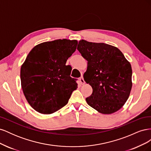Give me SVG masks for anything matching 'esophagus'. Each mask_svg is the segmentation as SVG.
I'll return each mask as SVG.
<instances>
[{"label": "esophagus", "mask_w": 151, "mask_h": 151, "mask_svg": "<svg viewBox=\"0 0 151 151\" xmlns=\"http://www.w3.org/2000/svg\"><path fill=\"white\" fill-rule=\"evenodd\" d=\"M79 81H80V82H81V84H85V81H84V78H83V76H82L81 77H80V78H79Z\"/></svg>", "instance_id": "34e87169"}]
</instances>
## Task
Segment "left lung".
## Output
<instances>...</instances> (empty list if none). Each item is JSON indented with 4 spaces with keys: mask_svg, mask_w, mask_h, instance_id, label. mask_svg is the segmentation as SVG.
I'll return each instance as SVG.
<instances>
[{
    "mask_svg": "<svg viewBox=\"0 0 151 151\" xmlns=\"http://www.w3.org/2000/svg\"><path fill=\"white\" fill-rule=\"evenodd\" d=\"M77 50L88 61L84 74L93 93L86 100L102 114H111L124 105L132 86L130 62L118 48L103 43L80 40Z\"/></svg>",
    "mask_w": 151,
    "mask_h": 151,
    "instance_id": "8db88e82",
    "label": "left lung"
}]
</instances>
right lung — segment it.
<instances>
[{"label":"right lung","instance_id":"add662e5","mask_svg":"<svg viewBox=\"0 0 151 151\" xmlns=\"http://www.w3.org/2000/svg\"><path fill=\"white\" fill-rule=\"evenodd\" d=\"M77 40H57L32 49L21 68L22 91L30 106L42 114H51L67 104L77 88L70 76L67 59L77 48Z\"/></svg>","mask_w":151,"mask_h":151}]
</instances>
